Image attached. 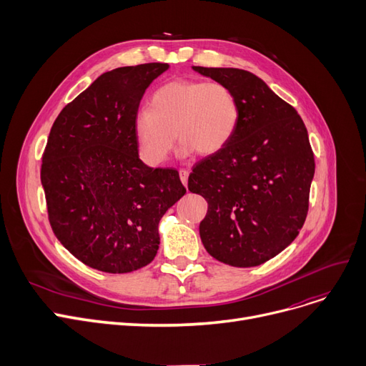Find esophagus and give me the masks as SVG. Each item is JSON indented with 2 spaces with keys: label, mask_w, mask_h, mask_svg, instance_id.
I'll use <instances>...</instances> for the list:
<instances>
[{
  "label": "esophagus",
  "mask_w": 366,
  "mask_h": 366,
  "mask_svg": "<svg viewBox=\"0 0 366 366\" xmlns=\"http://www.w3.org/2000/svg\"><path fill=\"white\" fill-rule=\"evenodd\" d=\"M188 175H189V172L188 170H185V169H181L179 170V178H181V182L187 187V184H188Z\"/></svg>",
  "instance_id": "obj_1"
}]
</instances>
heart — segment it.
Wrapping results in <instances>:
<instances>
[{
	"instance_id": "1",
	"label": "heart",
	"mask_w": 366,
	"mask_h": 366,
	"mask_svg": "<svg viewBox=\"0 0 366 366\" xmlns=\"http://www.w3.org/2000/svg\"><path fill=\"white\" fill-rule=\"evenodd\" d=\"M234 92L218 81L173 80L152 93L149 111L134 114L132 132L139 157L148 166L166 162L175 142L188 157L199 151L212 156L221 151L239 124Z\"/></svg>"
}]
</instances>
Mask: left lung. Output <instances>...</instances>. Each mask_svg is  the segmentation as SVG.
Here are the masks:
<instances>
[{
  "label": "left lung",
  "mask_w": 366,
  "mask_h": 366,
  "mask_svg": "<svg viewBox=\"0 0 366 366\" xmlns=\"http://www.w3.org/2000/svg\"><path fill=\"white\" fill-rule=\"evenodd\" d=\"M193 69L232 89L240 111L233 138L189 173L188 189L209 206L202 242L224 264H264L295 240L305 221L315 177L309 133L295 108L255 74Z\"/></svg>",
  "instance_id": "left-lung-1"
}]
</instances>
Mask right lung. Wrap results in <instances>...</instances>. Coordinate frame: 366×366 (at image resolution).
Here are the masks:
<instances>
[{"mask_svg": "<svg viewBox=\"0 0 366 366\" xmlns=\"http://www.w3.org/2000/svg\"><path fill=\"white\" fill-rule=\"evenodd\" d=\"M167 64L99 75L51 126L41 184L56 237L86 265L129 273L149 264L159 222L185 193L175 169L149 167L133 139V117Z\"/></svg>", "mask_w": 366, "mask_h": 366, "instance_id": "1", "label": "right lung"}]
</instances>
